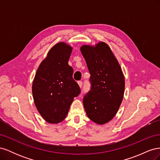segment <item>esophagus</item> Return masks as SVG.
Returning <instances> with one entry per match:
<instances>
[{
    "label": "esophagus",
    "instance_id": "34e87169",
    "mask_svg": "<svg viewBox=\"0 0 160 160\" xmlns=\"http://www.w3.org/2000/svg\"><path fill=\"white\" fill-rule=\"evenodd\" d=\"M78 84H79L80 88H82V85H83V82H82L81 81H78Z\"/></svg>",
    "mask_w": 160,
    "mask_h": 160
}]
</instances>
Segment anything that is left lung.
<instances>
[{
  "label": "left lung",
  "instance_id": "8db88e82",
  "mask_svg": "<svg viewBox=\"0 0 160 160\" xmlns=\"http://www.w3.org/2000/svg\"><path fill=\"white\" fill-rule=\"evenodd\" d=\"M90 72L91 89L83 103L88 118L98 124L113 118L122 102L125 79L119 62L108 45L99 42L95 47H81Z\"/></svg>",
  "mask_w": 160,
  "mask_h": 160
}]
</instances>
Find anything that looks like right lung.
I'll return each instance as SVG.
<instances>
[{
    "label": "right lung",
    "mask_w": 160,
    "mask_h": 160,
    "mask_svg": "<svg viewBox=\"0 0 160 160\" xmlns=\"http://www.w3.org/2000/svg\"><path fill=\"white\" fill-rule=\"evenodd\" d=\"M72 47L65 42L53 46L37 71L32 91L38 112L46 122L57 123L68 113L74 98L81 92L72 78L68 61Z\"/></svg>",
    "instance_id": "add662e5"
}]
</instances>
